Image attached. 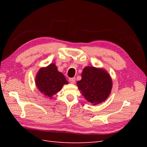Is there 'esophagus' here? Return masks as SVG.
Wrapping results in <instances>:
<instances>
[{
	"instance_id": "esophagus-1",
	"label": "esophagus",
	"mask_w": 147,
	"mask_h": 147,
	"mask_svg": "<svg viewBox=\"0 0 147 147\" xmlns=\"http://www.w3.org/2000/svg\"><path fill=\"white\" fill-rule=\"evenodd\" d=\"M69 80L71 83H74L75 82V80H76V79H75V78H69Z\"/></svg>"
}]
</instances>
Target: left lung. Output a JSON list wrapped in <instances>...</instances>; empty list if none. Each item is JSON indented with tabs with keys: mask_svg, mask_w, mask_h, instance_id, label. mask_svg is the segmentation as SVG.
<instances>
[{
	"mask_svg": "<svg viewBox=\"0 0 147 147\" xmlns=\"http://www.w3.org/2000/svg\"><path fill=\"white\" fill-rule=\"evenodd\" d=\"M82 77L77 86L89 102L97 105L106 100L112 90V82L105 70L88 66L83 69Z\"/></svg>",
	"mask_w": 147,
	"mask_h": 147,
	"instance_id": "obj_1",
	"label": "left lung"
}]
</instances>
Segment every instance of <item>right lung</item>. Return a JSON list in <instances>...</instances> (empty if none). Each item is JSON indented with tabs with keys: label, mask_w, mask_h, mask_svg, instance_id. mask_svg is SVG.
<instances>
[{
	"label": "right lung",
	"mask_w": 147,
	"mask_h": 147,
	"mask_svg": "<svg viewBox=\"0 0 147 147\" xmlns=\"http://www.w3.org/2000/svg\"><path fill=\"white\" fill-rule=\"evenodd\" d=\"M67 83L64 75L57 71L55 64L40 69L35 78V84L38 90L49 97L56 94L64 84Z\"/></svg>",
	"instance_id": "add662e5"
}]
</instances>
